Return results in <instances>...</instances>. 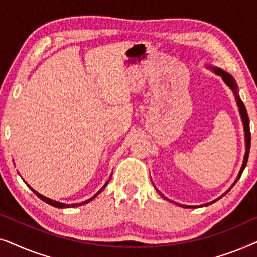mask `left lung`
I'll list each match as a JSON object with an SVG mask.
<instances>
[{"label":"left lung","instance_id":"obj_1","mask_svg":"<svg viewBox=\"0 0 257 257\" xmlns=\"http://www.w3.org/2000/svg\"><path fill=\"white\" fill-rule=\"evenodd\" d=\"M207 68L208 69H210V70H213V72L215 73V75H217V76H220L221 78H222V80L224 83H226V85L229 87V89L233 91V93H234V97H235V101H236V105H237V107H238V112H240V115H241V120H242V122H243V131H244V142H245V153H244V157H243V161H242V166H241V170H240V172H238V174H237V177H236V179H235V181H234V184L231 185V187H233V186L236 184V181L238 180V179H240V177H241V174H242V172H243V170H244V167H245V165H247V161H248V157H249V150H250V130H249V118H248V113H247V110H245V106H244V104H243V101L241 100V98H240V96H238V87H237V84H236V82H235V79H234V77L230 75V73H228V72H226V71H223L222 69H220V68H217V66H213V65H206ZM230 187V188H231ZM230 188H228L226 192L223 193L222 195H226L228 192L230 191ZM157 192L159 193V194L163 196L164 199H166V200H170V199H167L166 196H165L164 194H161L160 193V191H158L157 189ZM221 195V196H222ZM220 196V198H221ZM220 198H217V199H215V200H213L212 202H207V203H205V205H201V206H187V205H179V203H177V202H174L175 205H179L180 207H184V208H195V207H203V206H209V205H212V203H214L215 201H217V200H219ZM171 201V200H170ZM171 202H173V201H171Z\"/></svg>","mask_w":257,"mask_h":257}]
</instances>
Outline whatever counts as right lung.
I'll return each instance as SVG.
<instances>
[{
  "instance_id": "add662e5",
  "label": "right lung",
  "mask_w": 257,
  "mask_h": 257,
  "mask_svg": "<svg viewBox=\"0 0 257 257\" xmlns=\"http://www.w3.org/2000/svg\"><path fill=\"white\" fill-rule=\"evenodd\" d=\"M111 177H112V174L110 175V179H111ZM110 179H108V180L105 182V185L103 186V187H101L99 191H98L96 194H94L92 198H90V199H87V200H85V201H83V202H79V203H71V205H66V203H63V202H59V201H55V200H51V199H49V198H47V196H44V195H42V194H40V193L38 192H36L35 191V189L33 188V187H30L29 185H28V187H29L31 191H33L35 194H36L38 198H40L42 201H44V202H47V203H49V205H51V206H54V207H56V208H73V207H78V206H83V205H86V203H89L90 201H92V200L96 198L97 195H99L101 192L104 191L105 189V187H106L107 186V184H108V181H110Z\"/></svg>"
}]
</instances>
